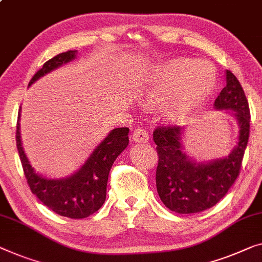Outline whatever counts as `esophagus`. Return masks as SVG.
Listing matches in <instances>:
<instances>
[{"label": "esophagus", "instance_id": "obj_1", "mask_svg": "<svg viewBox=\"0 0 262 262\" xmlns=\"http://www.w3.org/2000/svg\"><path fill=\"white\" fill-rule=\"evenodd\" d=\"M131 137L136 143H146L147 140H149V135H147V132L144 130V128L140 127L136 128Z\"/></svg>", "mask_w": 262, "mask_h": 262}]
</instances>
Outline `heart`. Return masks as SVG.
I'll return each mask as SVG.
<instances>
[{"label":"heart","instance_id":"obj_1","mask_svg":"<svg viewBox=\"0 0 262 262\" xmlns=\"http://www.w3.org/2000/svg\"><path fill=\"white\" fill-rule=\"evenodd\" d=\"M216 70L207 60L173 58L140 78L138 93L149 104H164L163 116L177 124L189 118L214 89Z\"/></svg>","mask_w":262,"mask_h":262}]
</instances>
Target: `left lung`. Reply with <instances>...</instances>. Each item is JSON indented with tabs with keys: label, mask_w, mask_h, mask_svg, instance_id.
I'll return each mask as SVG.
<instances>
[{
	"label": "left lung",
	"mask_w": 262,
	"mask_h": 262,
	"mask_svg": "<svg viewBox=\"0 0 262 262\" xmlns=\"http://www.w3.org/2000/svg\"><path fill=\"white\" fill-rule=\"evenodd\" d=\"M214 108L236 120V145L228 156L199 162L184 151V127L162 126L154 131L158 165L156 187L166 208L178 214H195L214 207L226 196L241 169L249 137L247 98L236 77L226 71V86L214 101Z\"/></svg>",
	"instance_id": "obj_1"
}]
</instances>
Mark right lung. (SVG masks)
<instances>
[{
	"mask_svg": "<svg viewBox=\"0 0 262 262\" xmlns=\"http://www.w3.org/2000/svg\"><path fill=\"white\" fill-rule=\"evenodd\" d=\"M77 51L58 54L43 63L34 74L28 86L77 58ZM21 106L16 126V146L25 176L30 190L54 213L70 219H85L96 213L106 200L110 170L116 158L128 145V128L117 127L98 144L84 164L72 175L63 178H48L35 171L22 146L20 132Z\"/></svg>",
	"mask_w": 262,
	"mask_h": 262,
	"instance_id": "1",
	"label": "right lung"
}]
</instances>
